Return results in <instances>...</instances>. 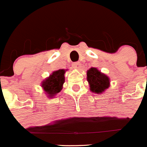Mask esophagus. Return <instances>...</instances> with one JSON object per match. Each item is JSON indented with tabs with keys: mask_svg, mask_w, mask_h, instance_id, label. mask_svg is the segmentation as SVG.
Here are the masks:
<instances>
[{
	"mask_svg": "<svg viewBox=\"0 0 147 147\" xmlns=\"http://www.w3.org/2000/svg\"><path fill=\"white\" fill-rule=\"evenodd\" d=\"M72 66L75 69H79L80 67H81V63L80 62H74L72 64Z\"/></svg>",
	"mask_w": 147,
	"mask_h": 147,
	"instance_id": "1",
	"label": "esophagus"
}]
</instances>
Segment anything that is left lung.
I'll use <instances>...</instances> for the list:
<instances>
[{
    "label": "left lung",
    "mask_w": 147,
    "mask_h": 147,
    "mask_svg": "<svg viewBox=\"0 0 147 147\" xmlns=\"http://www.w3.org/2000/svg\"><path fill=\"white\" fill-rule=\"evenodd\" d=\"M87 76L90 90L93 93H102L110 86L109 78L95 67H91L88 71Z\"/></svg>",
    "instance_id": "1"
}]
</instances>
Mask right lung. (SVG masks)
Masks as SVG:
<instances>
[{"instance_id":"obj_1","label":"right lung","mask_w":147,"mask_h":147,"mask_svg":"<svg viewBox=\"0 0 147 147\" xmlns=\"http://www.w3.org/2000/svg\"><path fill=\"white\" fill-rule=\"evenodd\" d=\"M65 71L63 69L54 71L49 78L42 82V87L51 98L61 91L65 82Z\"/></svg>"}]
</instances>
